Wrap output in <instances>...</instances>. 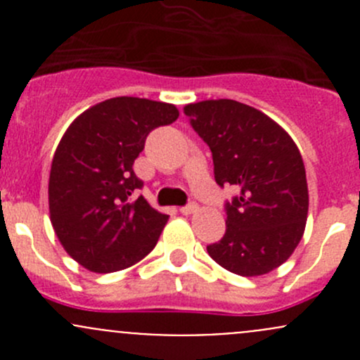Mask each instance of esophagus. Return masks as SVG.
I'll use <instances>...</instances> for the list:
<instances>
[{"instance_id": "esophagus-1", "label": "esophagus", "mask_w": 360, "mask_h": 360, "mask_svg": "<svg viewBox=\"0 0 360 360\" xmlns=\"http://www.w3.org/2000/svg\"><path fill=\"white\" fill-rule=\"evenodd\" d=\"M197 210H198V205L195 202H191V203H188V205L181 207V214H184V216H190V214L197 212Z\"/></svg>"}]
</instances>
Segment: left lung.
Segmentation results:
<instances>
[{
	"label": "left lung",
	"mask_w": 360,
	"mask_h": 360,
	"mask_svg": "<svg viewBox=\"0 0 360 360\" xmlns=\"http://www.w3.org/2000/svg\"><path fill=\"white\" fill-rule=\"evenodd\" d=\"M212 151L214 177L238 190L224 203L226 231L209 256L231 274L257 277L289 259L303 237L308 186L303 158L270 116L231 99L184 106Z\"/></svg>",
	"instance_id": "left-lung-1"
}]
</instances>
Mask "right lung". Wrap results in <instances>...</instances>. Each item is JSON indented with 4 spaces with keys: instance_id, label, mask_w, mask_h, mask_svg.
<instances>
[{
    "instance_id": "right-lung-1",
    "label": "right lung",
    "mask_w": 360,
    "mask_h": 360,
    "mask_svg": "<svg viewBox=\"0 0 360 360\" xmlns=\"http://www.w3.org/2000/svg\"><path fill=\"white\" fill-rule=\"evenodd\" d=\"M174 104L112 97L69 125L52 160L50 221L63 248L96 274L123 270L153 250L169 216L146 198L134 160L148 134L176 122Z\"/></svg>"
}]
</instances>
